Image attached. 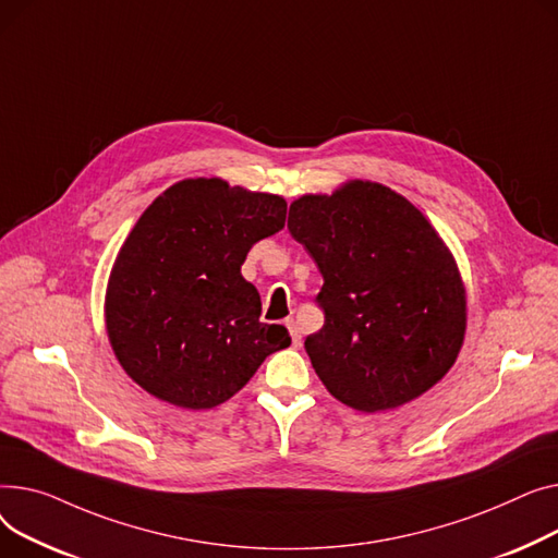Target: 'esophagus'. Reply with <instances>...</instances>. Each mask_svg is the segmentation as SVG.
Wrapping results in <instances>:
<instances>
[{
  "label": "esophagus",
  "instance_id": "esophagus-1",
  "mask_svg": "<svg viewBox=\"0 0 558 558\" xmlns=\"http://www.w3.org/2000/svg\"><path fill=\"white\" fill-rule=\"evenodd\" d=\"M286 326H288L290 338H292V347H300L302 344V336H300V329H298V322L290 317V319H286Z\"/></svg>",
  "mask_w": 558,
  "mask_h": 558
}]
</instances>
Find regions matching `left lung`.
<instances>
[{"mask_svg": "<svg viewBox=\"0 0 558 558\" xmlns=\"http://www.w3.org/2000/svg\"><path fill=\"white\" fill-rule=\"evenodd\" d=\"M288 229L317 264L324 326L304 347L331 395L360 412L405 405L454 365L466 290L446 243L410 201L349 180L302 195Z\"/></svg>", "mask_w": 558, "mask_h": 558, "instance_id": "8db88e82", "label": "left lung"}]
</instances>
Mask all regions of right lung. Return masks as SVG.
<instances>
[{"instance_id": "obj_1", "label": "right lung", "mask_w": 558, "mask_h": 558, "mask_svg": "<svg viewBox=\"0 0 558 558\" xmlns=\"http://www.w3.org/2000/svg\"><path fill=\"white\" fill-rule=\"evenodd\" d=\"M281 195L182 180L142 214L121 245L106 292V329L125 374L148 395L209 410L290 344L258 322L260 298L243 279L250 247L286 222Z\"/></svg>"}]
</instances>
